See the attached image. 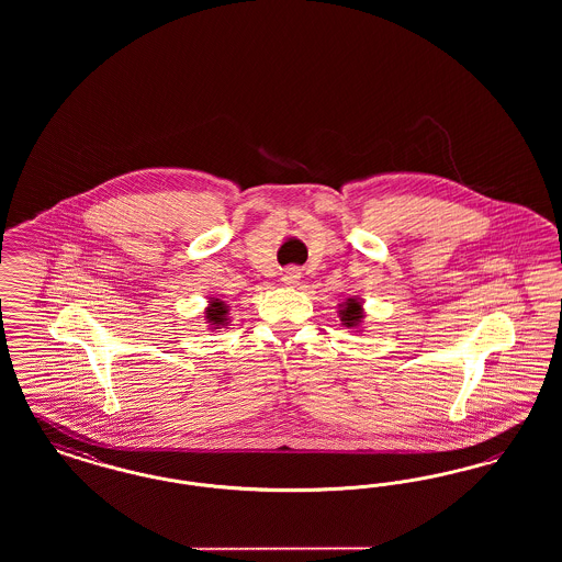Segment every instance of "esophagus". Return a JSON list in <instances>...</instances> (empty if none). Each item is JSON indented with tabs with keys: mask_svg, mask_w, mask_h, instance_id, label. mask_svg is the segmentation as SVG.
Instances as JSON below:
<instances>
[{
	"mask_svg": "<svg viewBox=\"0 0 562 562\" xmlns=\"http://www.w3.org/2000/svg\"><path fill=\"white\" fill-rule=\"evenodd\" d=\"M299 278H301V269L299 268H286L284 269V273H282V282L286 284V286H293L299 282Z\"/></svg>",
	"mask_w": 562,
	"mask_h": 562,
	"instance_id": "1",
	"label": "esophagus"
}]
</instances>
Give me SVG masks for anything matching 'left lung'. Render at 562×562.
I'll use <instances>...</instances> for the list:
<instances>
[{
	"label": "left lung",
	"instance_id": "1",
	"mask_svg": "<svg viewBox=\"0 0 562 562\" xmlns=\"http://www.w3.org/2000/svg\"><path fill=\"white\" fill-rule=\"evenodd\" d=\"M339 318L348 328H360V322L364 321V307L360 296H349L344 303H339Z\"/></svg>",
	"mask_w": 562,
	"mask_h": 562
}]
</instances>
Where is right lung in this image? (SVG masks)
<instances>
[{"label": "right lung", "mask_w": 562, "mask_h": 562, "mask_svg": "<svg viewBox=\"0 0 562 562\" xmlns=\"http://www.w3.org/2000/svg\"><path fill=\"white\" fill-rule=\"evenodd\" d=\"M227 314H229V307H227V303L225 301H221V299H214L211 296V301H209V307L204 310V321L209 322V326L211 328H223V326H227Z\"/></svg>", "instance_id": "obj_1"}]
</instances>
